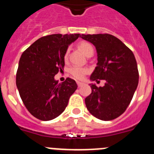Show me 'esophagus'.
Returning a JSON list of instances; mask_svg holds the SVG:
<instances>
[{"label":"esophagus","mask_w":154,"mask_h":154,"mask_svg":"<svg viewBox=\"0 0 154 154\" xmlns=\"http://www.w3.org/2000/svg\"><path fill=\"white\" fill-rule=\"evenodd\" d=\"M77 85H78L79 87H81V86H82V85H84V83H83V82H82L77 81Z\"/></svg>","instance_id":"obj_1"}]
</instances>
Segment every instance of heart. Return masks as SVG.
Returning <instances> with one entry per match:
<instances>
[{
  "label": "heart",
  "mask_w": 154,
  "mask_h": 154,
  "mask_svg": "<svg viewBox=\"0 0 154 154\" xmlns=\"http://www.w3.org/2000/svg\"><path fill=\"white\" fill-rule=\"evenodd\" d=\"M78 47L81 51L83 53L84 55H86L87 57L91 55H93V47L91 44H89V42H80L79 44L78 45ZM69 50L68 49L67 51H65V56L64 58L66 61L69 57ZM89 72V69L85 67H79V66H73V67L70 68L69 69V72L72 76H74L75 78L77 79H82L83 78L84 76L86 74H88Z\"/></svg>",
  "instance_id": "b5f03b06"
}]
</instances>
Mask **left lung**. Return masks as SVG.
Wrapping results in <instances>:
<instances>
[{"label": "left lung", "instance_id": "obj_1", "mask_svg": "<svg viewBox=\"0 0 154 154\" xmlns=\"http://www.w3.org/2000/svg\"><path fill=\"white\" fill-rule=\"evenodd\" d=\"M82 38L96 47L97 66L91 81L104 80L105 85L90 83L92 93L85 99L89 112L101 120L119 117L130 105L139 82L137 63L133 51L109 34L82 35Z\"/></svg>", "mask_w": 154, "mask_h": 154}]
</instances>
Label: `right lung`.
<instances>
[{"instance_id": "right-lung-1", "label": "right lung", "mask_w": 154, "mask_h": 154, "mask_svg": "<svg viewBox=\"0 0 154 154\" xmlns=\"http://www.w3.org/2000/svg\"><path fill=\"white\" fill-rule=\"evenodd\" d=\"M80 34L42 37L21 55L16 85L27 109L37 119L48 121L58 117L77 89L75 81L67 78L62 83L55 75L65 65V53Z\"/></svg>"}]
</instances>
